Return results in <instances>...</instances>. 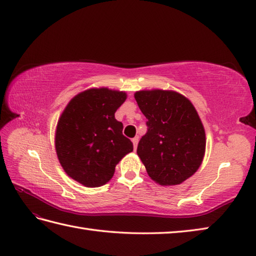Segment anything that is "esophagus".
<instances>
[{
    "mask_svg": "<svg viewBox=\"0 0 256 256\" xmlns=\"http://www.w3.org/2000/svg\"><path fill=\"white\" fill-rule=\"evenodd\" d=\"M138 141H139V138H138V137H136V138L132 139V144H134V149H137Z\"/></svg>",
    "mask_w": 256,
    "mask_h": 256,
    "instance_id": "esophagus-1",
    "label": "esophagus"
}]
</instances>
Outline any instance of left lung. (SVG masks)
Returning a JSON list of instances; mask_svg holds the SVG:
<instances>
[{"instance_id": "8db88e82", "label": "left lung", "mask_w": 256, "mask_h": 256, "mask_svg": "<svg viewBox=\"0 0 256 256\" xmlns=\"http://www.w3.org/2000/svg\"><path fill=\"white\" fill-rule=\"evenodd\" d=\"M148 119L137 154L152 180L162 186L182 184L202 166L206 134L192 102L175 90H144L134 93Z\"/></svg>"}]
</instances>
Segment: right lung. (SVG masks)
I'll use <instances>...</instances> for the list:
<instances>
[{"label":"right lung","mask_w":256,"mask_h":256,"mask_svg":"<svg viewBox=\"0 0 256 256\" xmlns=\"http://www.w3.org/2000/svg\"><path fill=\"white\" fill-rule=\"evenodd\" d=\"M126 98L122 90L93 88L76 95L62 112L56 128V152L62 168L78 183L105 185L119 161L134 150L115 118Z\"/></svg>","instance_id":"1"}]
</instances>
